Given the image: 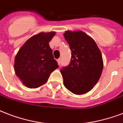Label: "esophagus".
<instances>
[{"instance_id":"34e87169","label":"esophagus","mask_w":123,"mask_h":123,"mask_svg":"<svg viewBox=\"0 0 123 123\" xmlns=\"http://www.w3.org/2000/svg\"><path fill=\"white\" fill-rule=\"evenodd\" d=\"M57 62H58V64H60L61 63V58H58V60H57Z\"/></svg>"}]
</instances>
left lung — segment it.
Listing matches in <instances>:
<instances>
[{
	"instance_id": "1",
	"label": "left lung",
	"mask_w": 123,
	"mask_h": 123,
	"mask_svg": "<svg viewBox=\"0 0 123 123\" xmlns=\"http://www.w3.org/2000/svg\"><path fill=\"white\" fill-rule=\"evenodd\" d=\"M72 52L70 64L60 70L65 88L81 95L92 90L98 82L103 68L101 51L94 39L82 31L63 33Z\"/></svg>"
}]
</instances>
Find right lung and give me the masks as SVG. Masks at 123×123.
Wrapping results in <instances>:
<instances>
[{"label": "right lung", "mask_w": 123, "mask_h": 123, "mask_svg": "<svg viewBox=\"0 0 123 123\" xmlns=\"http://www.w3.org/2000/svg\"><path fill=\"white\" fill-rule=\"evenodd\" d=\"M55 34L51 31L33 35L15 56V74L28 88H36L45 84L51 72L58 68L49 44Z\"/></svg>", "instance_id": "right-lung-1"}]
</instances>
